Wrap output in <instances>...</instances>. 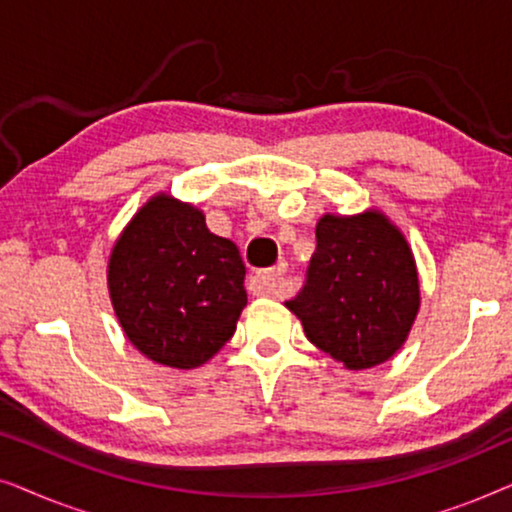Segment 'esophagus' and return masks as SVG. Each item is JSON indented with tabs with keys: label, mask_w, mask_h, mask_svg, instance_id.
<instances>
[{
	"label": "esophagus",
	"mask_w": 512,
	"mask_h": 512,
	"mask_svg": "<svg viewBox=\"0 0 512 512\" xmlns=\"http://www.w3.org/2000/svg\"><path fill=\"white\" fill-rule=\"evenodd\" d=\"M282 275H284V265H275V268L256 272L254 293H258V296H279V289H282Z\"/></svg>",
	"instance_id": "obj_1"
}]
</instances>
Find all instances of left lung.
Segmentation results:
<instances>
[{
	"label": "left lung",
	"instance_id": "1",
	"mask_svg": "<svg viewBox=\"0 0 512 512\" xmlns=\"http://www.w3.org/2000/svg\"><path fill=\"white\" fill-rule=\"evenodd\" d=\"M417 263L405 235L380 209L317 221L305 286L286 307L307 340L349 370L389 361L419 312Z\"/></svg>",
	"mask_w": 512,
	"mask_h": 512
}]
</instances>
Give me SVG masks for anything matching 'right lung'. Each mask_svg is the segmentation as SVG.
<instances>
[{
  "label": "right lung",
  "instance_id": "1",
  "mask_svg": "<svg viewBox=\"0 0 512 512\" xmlns=\"http://www.w3.org/2000/svg\"><path fill=\"white\" fill-rule=\"evenodd\" d=\"M244 263L202 209L156 193L111 247L109 298L125 338L146 359L198 368L233 338L247 305Z\"/></svg>",
  "mask_w": 512,
  "mask_h": 512
}]
</instances>
